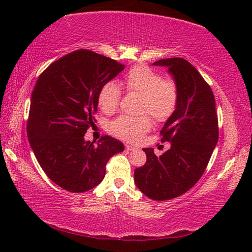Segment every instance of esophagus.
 I'll use <instances>...</instances> for the list:
<instances>
[{"label": "esophagus", "instance_id": "1", "mask_svg": "<svg viewBox=\"0 0 252 252\" xmlns=\"http://www.w3.org/2000/svg\"><path fill=\"white\" fill-rule=\"evenodd\" d=\"M126 151H130V152H132V151H136V148H135V147H133V146H131V145H126Z\"/></svg>", "mask_w": 252, "mask_h": 252}]
</instances>
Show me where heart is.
I'll return each instance as SVG.
<instances>
[{
	"label": "heart",
	"instance_id": "1",
	"mask_svg": "<svg viewBox=\"0 0 252 252\" xmlns=\"http://www.w3.org/2000/svg\"><path fill=\"white\" fill-rule=\"evenodd\" d=\"M125 87L129 93L142 95L140 112L152 115L159 123L167 122L178 109L180 89L173 79H163L162 74L146 65L133 66L125 76ZM122 91L116 81H107L101 85L97 103L100 110L111 115L118 109ZM153 126L151 116L132 117L122 115L109 123L112 135L129 143H137Z\"/></svg>",
	"mask_w": 252,
	"mask_h": 252
}]
</instances>
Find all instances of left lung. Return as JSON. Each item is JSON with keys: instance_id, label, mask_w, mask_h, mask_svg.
I'll use <instances>...</instances> for the list:
<instances>
[{"instance_id": "1", "label": "left lung", "mask_w": 252, "mask_h": 252, "mask_svg": "<svg viewBox=\"0 0 252 252\" xmlns=\"http://www.w3.org/2000/svg\"><path fill=\"white\" fill-rule=\"evenodd\" d=\"M153 65L168 67L180 89L174 115L160 131L169 151L157 157L144 148L146 163L134 171V181L153 200H169L189 190L202 176L219 138L216 99L206 80L186 60L164 58Z\"/></svg>"}]
</instances>
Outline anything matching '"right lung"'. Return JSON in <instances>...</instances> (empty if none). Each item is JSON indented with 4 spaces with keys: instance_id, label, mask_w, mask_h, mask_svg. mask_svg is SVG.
Returning a JSON list of instances; mask_svg holds the SVG:
<instances>
[{
    "instance_id": "add662e5",
    "label": "right lung",
    "mask_w": 252,
    "mask_h": 252,
    "mask_svg": "<svg viewBox=\"0 0 252 252\" xmlns=\"http://www.w3.org/2000/svg\"><path fill=\"white\" fill-rule=\"evenodd\" d=\"M125 69L123 63L89 50H77L52 63L31 94L27 135L45 174L71 192L92 189L103 181L110 157L125 151L103 135L85 141L94 126L101 85Z\"/></svg>"
}]
</instances>
